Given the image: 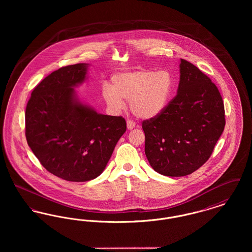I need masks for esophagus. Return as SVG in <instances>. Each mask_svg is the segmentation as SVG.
<instances>
[{
    "instance_id": "obj_1",
    "label": "esophagus",
    "mask_w": 252,
    "mask_h": 252,
    "mask_svg": "<svg viewBox=\"0 0 252 252\" xmlns=\"http://www.w3.org/2000/svg\"><path fill=\"white\" fill-rule=\"evenodd\" d=\"M135 126H136V124L131 120H127L126 121V126H127V128L129 129V130H131L133 129L134 127H135Z\"/></svg>"
}]
</instances>
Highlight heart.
<instances>
[{
	"mask_svg": "<svg viewBox=\"0 0 252 252\" xmlns=\"http://www.w3.org/2000/svg\"><path fill=\"white\" fill-rule=\"evenodd\" d=\"M174 90V79L167 70H136L116 73L110 86H105L102 97L112 111L125 108L129 101L130 110L137 117L152 119L158 116L168 106Z\"/></svg>",
	"mask_w": 252,
	"mask_h": 252,
	"instance_id": "b5f03b06",
	"label": "heart"
}]
</instances>
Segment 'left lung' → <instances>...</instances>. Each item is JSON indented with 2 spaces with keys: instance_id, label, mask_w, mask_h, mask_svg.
<instances>
[{
  "instance_id": "1",
  "label": "left lung",
  "mask_w": 252,
  "mask_h": 252,
  "mask_svg": "<svg viewBox=\"0 0 252 252\" xmlns=\"http://www.w3.org/2000/svg\"><path fill=\"white\" fill-rule=\"evenodd\" d=\"M178 94L158 116L143 122L144 152L156 172L184 177L212 155L225 127V109L216 85L197 67L180 60Z\"/></svg>"
}]
</instances>
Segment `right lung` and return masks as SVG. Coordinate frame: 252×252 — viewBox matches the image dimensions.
Segmentation results:
<instances>
[{
  "instance_id": "add662e5",
  "label": "right lung",
  "mask_w": 252,
  "mask_h": 252,
  "mask_svg": "<svg viewBox=\"0 0 252 252\" xmlns=\"http://www.w3.org/2000/svg\"><path fill=\"white\" fill-rule=\"evenodd\" d=\"M89 64L62 67L32 92L25 110L27 144L42 166L62 180L83 182L102 174L126 130L121 116L98 113L74 90Z\"/></svg>"
}]
</instances>
